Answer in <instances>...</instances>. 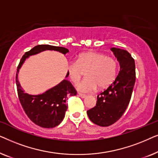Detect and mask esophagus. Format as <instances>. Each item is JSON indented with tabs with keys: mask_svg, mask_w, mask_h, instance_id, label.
<instances>
[{
	"mask_svg": "<svg viewBox=\"0 0 158 158\" xmlns=\"http://www.w3.org/2000/svg\"><path fill=\"white\" fill-rule=\"evenodd\" d=\"M78 96H79L80 97H81V98H85V97H86V96H85V94H80V93H79V94H78Z\"/></svg>",
	"mask_w": 158,
	"mask_h": 158,
	"instance_id": "1",
	"label": "esophagus"
}]
</instances>
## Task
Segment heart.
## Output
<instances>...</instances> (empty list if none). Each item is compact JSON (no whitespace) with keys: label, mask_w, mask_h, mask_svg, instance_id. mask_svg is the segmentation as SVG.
<instances>
[{"label":"heart","mask_w":158,"mask_h":158,"mask_svg":"<svg viewBox=\"0 0 158 158\" xmlns=\"http://www.w3.org/2000/svg\"><path fill=\"white\" fill-rule=\"evenodd\" d=\"M87 78L77 85L82 92H91L98 88L109 86L116 78L117 62L114 57L94 51H88L77 56V61L70 62L68 65L69 78L75 85L78 83L85 71Z\"/></svg>","instance_id":"heart-1"}]
</instances>
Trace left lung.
I'll return each mask as SVG.
<instances>
[{"mask_svg": "<svg viewBox=\"0 0 158 158\" xmlns=\"http://www.w3.org/2000/svg\"><path fill=\"white\" fill-rule=\"evenodd\" d=\"M120 70L111 85L97 96L96 106L87 111L93 123L101 127L113 124L122 117L130 101L135 83V62L127 50L112 47Z\"/></svg>", "mask_w": 158, "mask_h": 158, "instance_id": "left-lung-1", "label": "left lung"}]
</instances>
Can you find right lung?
Segmentation results:
<instances>
[{
    "label": "right lung",
    "mask_w": 158,
    "mask_h": 158,
    "mask_svg": "<svg viewBox=\"0 0 158 158\" xmlns=\"http://www.w3.org/2000/svg\"><path fill=\"white\" fill-rule=\"evenodd\" d=\"M46 50H54L66 55L68 49L62 47H55L48 44L35 46L27 52L21 58L17 68L16 82L19 101L25 113L30 119L38 126L43 128H53L62 122L65 115L67 106L66 99L68 96L77 94L70 82L64 79L57 85L51 88L42 94L31 95L24 93L19 83L18 74L23 62L31 55H37ZM68 76L67 73L65 77Z\"/></svg>",
    "instance_id": "1"
}]
</instances>
